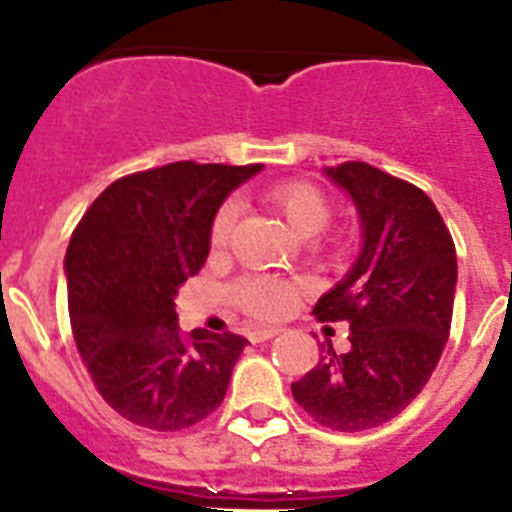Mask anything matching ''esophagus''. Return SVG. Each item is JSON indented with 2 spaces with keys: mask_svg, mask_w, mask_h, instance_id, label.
<instances>
[{
  "mask_svg": "<svg viewBox=\"0 0 512 512\" xmlns=\"http://www.w3.org/2000/svg\"><path fill=\"white\" fill-rule=\"evenodd\" d=\"M277 332H280V329H277V327L250 329V332H247V339H250L252 344H260V342H267V339H272V337H275Z\"/></svg>",
  "mask_w": 512,
  "mask_h": 512,
  "instance_id": "obj_1",
  "label": "esophagus"
}]
</instances>
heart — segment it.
Segmentation results:
<instances>
[{
  "label": "heart",
  "mask_w": 512,
  "mask_h": 512,
  "mask_svg": "<svg viewBox=\"0 0 512 512\" xmlns=\"http://www.w3.org/2000/svg\"><path fill=\"white\" fill-rule=\"evenodd\" d=\"M262 203L285 220V225L294 235L312 237L327 227L332 218V208L319 185L309 180H282L270 185L262 193ZM237 220V205L225 203L215 213L210 223V247L215 252H223L230 242L232 227ZM307 292L302 280H280V277L247 275L232 285V299L247 317L257 322H272V319L285 317L289 309L297 304V299Z\"/></svg>",
  "instance_id": "1"
}]
</instances>
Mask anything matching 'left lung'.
Masks as SVG:
<instances>
[{"label":"left lung","instance_id":"8db88e82","mask_svg":"<svg viewBox=\"0 0 512 512\" xmlns=\"http://www.w3.org/2000/svg\"><path fill=\"white\" fill-rule=\"evenodd\" d=\"M327 175L352 195L364 245L349 275L319 297L322 322H349L347 354L324 347L292 384L309 416L332 431H369L399 416L431 379L451 334L456 245L421 188L361 160Z\"/></svg>","mask_w":512,"mask_h":512}]
</instances>
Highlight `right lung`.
<instances>
[{"label":"right lung","instance_id":"right-lung-1","mask_svg":"<svg viewBox=\"0 0 512 512\" xmlns=\"http://www.w3.org/2000/svg\"><path fill=\"white\" fill-rule=\"evenodd\" d=\"M260 163L160 165L113 180L66 250L69 319L98 394L153 431H183L223 404L240 334H183L175 294L210 252V223Z\"/></svg>","mask_w":512,"mask_h":512}]
</instances>
